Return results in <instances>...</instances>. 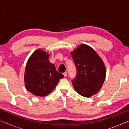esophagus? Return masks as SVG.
Returning <instances> with one entry per match:
<instances>
[{"label": "esophagus", "instance_id": "34e87169", "mask_svg": "<svg viewBox=\"0 0 129 129\" xmlns=\"http://www.w3.org/2000/svg\"><path fill=\"white\" fill-rule=\"evenodd\" d=\"M63 75H64V77H67V72H65L63 73Z\"/></svg>", "mask_w": 129, "mask_h": 129}]
</instances>
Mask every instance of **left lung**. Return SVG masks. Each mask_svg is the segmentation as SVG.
Masks as SVG:
<instances>
[{
    "label": "left lung",
    "mask_w": 129,
    "mask_h": 129,
    "mask_svg": "<svg viewBox=\"0 0 129 129\" xmlns=\"http://www.w3.org/2000/svg\"><path fill=\"white\" fill-rule=\"evenodd\" d=\"M77 69L72 81L76 91L83 96L89 98L101 88L105 81L106 69L101 57L92 48L81 44L71 53Z\"/></svg>",
    "instance_id": "8db88e82"
}]
</instances>
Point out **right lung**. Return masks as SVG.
Segmentation results:
<instances>
[{"label":"right lung","instance_id":"obj_1","mask_svg":"<svg viewBox=\"0 0 129 129\" xmlns=\"http://www.w3.org/2000/svg\"><path fill=\"white\" fill-rule=\"evenodd\" d=\"M49 54L38 49L33 53L26 64L24 80L27 90L34 95L45 96L52 92L64 77L49 61Z\"/></svg>","mask_w":129,"mask_h":129}]
</instances>
